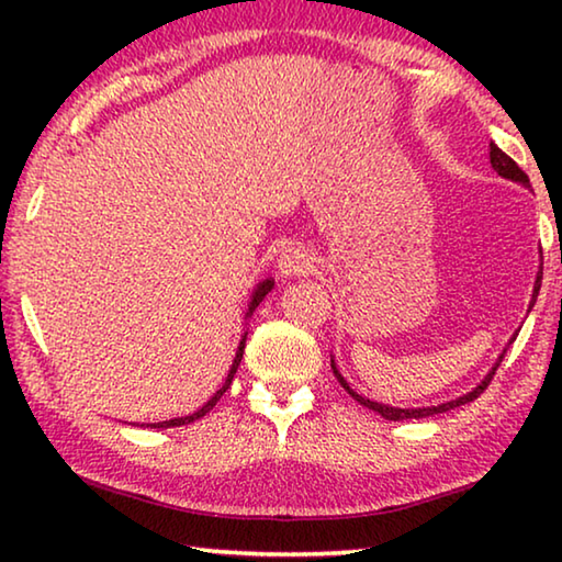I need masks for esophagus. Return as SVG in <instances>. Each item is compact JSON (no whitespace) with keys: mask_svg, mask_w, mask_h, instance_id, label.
Segmentation results:
<instances>
[{"mask_svg":"<svg viewBox=\"0 0 562 562\" xmlns=\"http://www.w3.org/2000/svg\"><path fill=\"white\" fill-rule=\"evenodd\" d=\"M315 268V258L304 250L300 245H290L284 247L278 258V272L282 278H294V274H307Z\"/></svg>","mask_w":562,"mask_h":562,"instance_id":"esophagus-1","label":"esophagus"}]
</instances>
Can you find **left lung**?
I'll list each match as a JSON object with an SVG mask.
<instances>
[{"label":"left lung","instance_id":"obj_1","mask_svg":"<svg viewBox=\"0 0 562 562\" xmlns=\"http://www.w3.org/2000/svg\"><path fill=\"white\" fill-rule=\"evenodd\" d=\"M491 166H493V170H496V173H498L501 178L513 180V183H520L522 188H530V180H528V176L522 173V170L518 168L516 160H513L510 156L503 154V150H501L496 144H491ZM540 282H543V270H538V274H536V284H532V300H530V307H532V304H536V297H538V292H540ZM530 307H528V312H530ZM513 339H516V335H513ZM513 339H510V341H513ZM503 355H506V349H503ZM503 355L498 357V361H496V364H493L491 372H488L486 376H483V382H481L479 386H475L473 392L463 394V396H459V398H451V402L439 404V406H422V408H398V406H389V404L369 402L367 396H359V394L355 392V389H351V386L347 384V379L339 374V369H337V364H335V359H331V369H335L337 382H339L341 386H345L347 392L351 394V398H357V402H359L361 406H367V408H372V412L382 414L384 418H389V422H402V418H426V416H434V414H443V412H449V408L463 406V404L473 402V398H479V396L483 394V389H486V386L491 384V379H493V374H496V369L501 367Z\"/></svg>","mask_w":562,"mask_h":562}]
</instances>
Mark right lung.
<instances>
[{
  "label": "right lung",
  "instance_id": "right-lung-1",
  "mask_svg": "<svg viewBox=\"0 0 562 562\" xmlns=\"http://www.w3.org/2000/svg\"><path fill=\"white\" fill-rule=\"evenodd\" d=\"M274 288V280H265V282H260L258 288H255V292H252V300H250V304H247V312H245V317H252V312H255V307H258V304L265 300V294H268L270 290ZM245 339H247V331L243 335V339H240V347H237V351H235V359H233V367H231V372H227V376H225V384H223V389H217V392L211 396V402L207 404H203L201 408H198L195 414H190V416H180V418H168V422H158V424H150V429H170V426H183V424H190V422H195V418H201V416H205L207 412H211V408L221 402V396L225 394V389L233 384V376H235V372H237V367H240V359H243V351H245Z\"/></svg>",
  "mask_w": 562,
  "mask_h": 562
}]
</instances>
